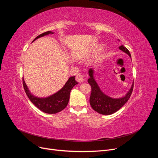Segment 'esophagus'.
Segmentation results:
<instances>
[{
  "label": "esophagus",
  "instance_id": "34e87169",
  "mask_svg": "<svg viewBox=\"0 0 158 158\" xmlns=\"http://www.w3.org/2000/svg\"><path fill=\"white\" fill-rule=\"evenodd\" d=\"M76 81H77V82H80V83H81V82H83L84 81V76H83L82 74H78L77 76H76Z\"/></svg>",
  "mask_w": 158,
  "mask_h": 158
}]
</instances>
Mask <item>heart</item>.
<instances>
[{
    "instance_id": "1",
    "label": "heart",
    "mask_w": 158,
    "mask_h": 158,
    "mask_svg": "<svg viewBox=\"0 0 158 158\" xmlns=\"http://www.w3.org/2000/svg\"><path fill=\"white\" fill-rule=\"evenodd\" d=\"M102 47H103V45H97V46H95V47H94V49H93V51H94V52H95V53H97V52H98L100 50H101V49H102Z\"/></svg>"
}]
</instances>
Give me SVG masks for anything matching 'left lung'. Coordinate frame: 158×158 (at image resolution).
I'll use <instances>...</instances> for the list:
<instances>
[{
  "label": "left lung",
  "instance_id": "8db88e82",
  "mask_svg": "<svg viewBox=\"0 0 158 158\" xmlns=\"http://www.w3.org/2000/svg\"><path fill=\"white\" fill-rule=\"evenodd\" d=\"M119 49L127 53L131 58V55L129 51L123 45L119 47ZM94 70L92 68L88 71L89 78L88 80V83L92 87L89 98V103L92 109L102 114H111L117 112L125 105L130 98L132 92L134 82L131 85L130 89L125 94V96L119 98H113L109 95L105 94L99 87L98 83L94 77Z\"/></svg>",
  "mask_w": 158,
  "mask_h": 158
}]
</instances>
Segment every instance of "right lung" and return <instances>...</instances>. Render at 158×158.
Wrapping results in <instances>:
<instances>
[{"instance_id": "add662e5", "label": "right lung", "mask_w": 158, "mask_h": 158, "mask_svg": "<svg viewBox=\"0 0 158 158\" xmlns=\"http://www.w3.org/2000/svg\"><path fill=\"white\" fill-rule=\"evenodd\" d=\"M50 33H54L51 31H46L41 33L40 35L36 37L33 41L43 36L49 35ZM78 84L75 80V76L70 77L67 82H66L64 86L62 88L56 93L52 94L47 98H38L31 94L28 89L25 82L24 79L23 78V85L24 88L26 95L30 101L35 106L40 109L41 111L48 114H55L59 113L67 106L70 99V94L71 89L73 88L75 85Z\"/></svg>"}]
</instances>
